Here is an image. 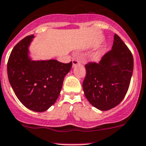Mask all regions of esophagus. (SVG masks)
Instances as JSON below:
<instances>
[{
	"instance_id": "esophagus-1",
	"label": "esophagus",
	"mask_w": 146,
	"mask_h": 146,
	"mask_svg": "<svg viewBox=\"0 0 146 146\" xmlns=\"http://www.w3.org/2000/svg\"><path fill=\"white\" fill-rule=\"evenodd\" d=\"M79 64V60H76V59H74L72 60V64H73V67H75V66H76L77 64Z\"/></svg>"
}]
</instances>
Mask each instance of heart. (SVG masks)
<instances>
[{"instance_id":"b5f03b06","label":"heart","mask_w":146,"mask_h":146,"mask_svg":"<svg viewBox=\"0 0 146 146\" xmlns=\"http://www.w3.org/2000/svg\"><path fill=\"white\" fill-rule=\"evenodd\" d=\"M100 52H95L90 56V60L92 61H97L100 57Z\"/></svg>"}]
</instances>
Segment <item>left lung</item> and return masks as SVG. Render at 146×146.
Here are the masks:
<instances>
[{
	"instance_id": "obj_1",
	"label": "left lung",
	"mask_w": 146,
	"mask_h": 146,
	"mask_svg": "<svg viewBox=\"0 0 146 146\" xmlns=\"http://www.w3.org/2000/svg\"><path fill=\"white\" fill-rule=\"evenodd\" d=\"M83 90L89 103L101 111L119 105L125 97L133 70V57L116 34L113 46L98 64L85 65Z\"/></svg>"
}]
</instances>
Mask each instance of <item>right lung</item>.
<instances>
[{
  "label": "right lung",
  "mask_w": 146,
  "mask_h": 146,
  "mask_svg": "<svg viewBox=\"0 0 146 146\" xmlns=\"http://www.w3.org/2000/svg\"><path fill=\"white\" fill-rule=\"evenodd\" d=\"M33 38V35L27 36L14 47L7 70L11 87L20 102L30 110L43 112L57 101L72 62L33 60L29 50Z\"/></svg>",
  "instance_id": "obj_1"
}]
</instances>
